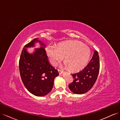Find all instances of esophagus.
<instances>
[{"instance_id":"1","label":"esophagus","mask_w":120,"mask_h":120,"mask_svg":"<svg viewBox=\"0 0 120 120\" xmlns=\"http://www.w3.org/2000/svg\"><path fill=\"white\" fill-rule=\"evenodd\" d=\"M58 72H59V73L60 74H62V73H63V71L61 70H60V69H58Z\"/></svg>"}]
</instances>
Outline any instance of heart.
I'll list each match as a JSON object with an SVG mask.
<instances>
[{"mask_svg": "<svg viewBox=\"0 0 120 120\" xmlns=\"http://www.w3.org/2000/svg\"><path fill=\"white\" fill-rule=\"evenodd\" d=\"M46 53L50 62L56 66L64 57L65 64L73 71L82 69L88 63L90 51L87 45L78 41H70L60 44L57 47L49 46Z\"/></svg>", "mask_w": 120, "mask_h": 120, "instance_id": "obj_1", "label": "heart"}]
</instances>
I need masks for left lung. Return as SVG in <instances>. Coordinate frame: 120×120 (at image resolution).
Segmentation results:
<instances>
[{
  "instance_id": "left-lung-1",
  "label": "left lung",
  "mask_w": 120,
  "mask_h": 120,
  "mask_svg": "<svg viewBox=\"0 0 120 120\" xmlns=\"http://www.w3.org/2000/svg\"><path fill=\"white\" fill-rule=\"evenodd\" d=\"M100 68L98 52L95 50L88 64L79 72L71 74L73 82L69 85L71 91L75 94H84L91 89L95 83Z\"/></svg>"
}]
</instances>
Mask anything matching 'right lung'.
Listing matches in <instances>:
<instances>
[{
    "instance_id": "add662e5",
    "label": "right lung",
    "mask_w": 120,
    "mask_h": 120,
    "mask_svg": "<svg viewBox=\"0 0 120 120\" xmlns=\"http://www.w3.org/2000/svg\"><path fill=\"white\" fill-rule=\"evenodd\" d=\"M37 41L43 47L37 49L33 54H29L25 48L34 46ZM44 46L38 38L34 39L25 45L19 60L22 82L29 92L37 96L49 93L53 87L54 78L59 74L48 61Z\"/></svg>"
}]
</instances>
